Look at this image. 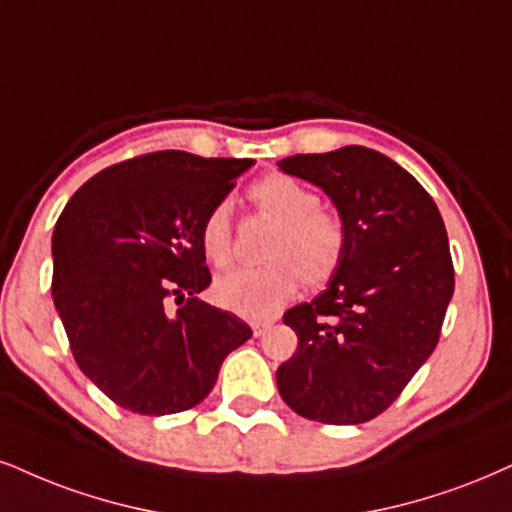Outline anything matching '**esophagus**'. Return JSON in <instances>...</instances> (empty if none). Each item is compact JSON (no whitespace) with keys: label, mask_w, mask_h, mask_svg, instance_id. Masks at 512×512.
<instances>
[{"label":"esophagus","mask_w":512,"mask_h":512,"mask_svg":"<svg viewBox=\"0 0 512 512\" xmlns=\"http://www.w3.org/2000/svg\"><path fill=\"white\" fill-rule=\"evenodd\" d=\"M268 327H273V320H254V323H251V330H254V337H263Z\"/></svg>","instance_id":"1"}]
</instances>
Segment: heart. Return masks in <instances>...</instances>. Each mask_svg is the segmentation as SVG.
I'll return each instance as SVG.
<instances>
[{
	"mask_svg": "<svg viewBox=\"0 0 512 512\" xmlns=\"http://www.w3.org/2000/svg\"><path fill=\"white\" fill-rule=\"evenodd\" d=\"M249 199L261 216L275 220L263 246V266L220 277L213 296L227 311L244 318H268L301 282L325 287L342 270L349 254V227L332 208L320 206L315 189L287 173H270L249 187ZM199 244L213 268L232 266L230 206L220 201L199 227Z\"/></svg>",
	"mask_w": 512,
	"mask_h": 512,
	"instance_id": "b5f03b06",
	"label": "heart"
}]
</instances>
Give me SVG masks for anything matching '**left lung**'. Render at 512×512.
Instances as JSON below:
<instances>
[{
  "label": "left lung",
  "mask_w": 512,
  "mask_h": 512,
  "mask_svg": "<svg viewBox=\"0 0 512 512\" xmlns=\"http://www.w3.org/2000/svg\"><path fill=\"white\" fill-rule=\"evenodd\" d=\"M277 166L323 187L349 227L330 287L282 315L299 346L277 368V389L308 420L361 425L437 349L456 285L449 235L425 187L380 151L342 147Z\"/></svg>",
  "instance_id": "obj_1"
}]
</instances>
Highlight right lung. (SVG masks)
Segmentation results:
<instances>
[{"label": "right lung", "mask_w": 512, "mask_h": 512, "mask_svg": "<svg viewBox=\"0 0 512 512\" xmlns=\"http://www.w3.org/2000/svg\"><path fill=\"white\" fill-rule=\"evenodd\" d=\"M251 159L151 151L73 194L52 237V296L78 368L125 410L170 415L211 394L225 356L251 337L197 299L211 285L201 220ZM170 298L178 314H168Z\"/></svg>", "instance_id": "1"}]
</instances>
